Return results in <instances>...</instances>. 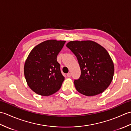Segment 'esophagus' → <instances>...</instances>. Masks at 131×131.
<instances>
[{"label":"esophagus","instance_id":"1","mask_svg":"<svg viewBox=\"0 0 131 131\" xmlns=\"http://www.w3.org/2000/svg\"><path fill=\"white\" fill-rule=\"evenodd\" d=\"M67 77L70 78V77H71V73H68V74H67Z\"/></svg>","mask_w":131,"mask_h":131}]
</instances>
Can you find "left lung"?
Returning <instances> with one entry per match:
<instances>
[{"mask_svg":"<svg viewBox=\"0 0 131 131\" xmlns=\"http://www.w3.org/2000/svg\"><path fill=\"white\" fill-rule=\"evenodd\" d=\"M66 47L76 56L81 70L79 78L74 81L77 91L87 96L102 93L110 84L114 73L107 51L91 40L71 41Z\"/></svg>","mask_w":131,"mask_h":131,"instance_id":"left-lung-1","label":"left lung"}]
</instances>
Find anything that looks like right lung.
Returning <instances> with one entry per match:
<instances>
[{"instance_id":"right-lung-1","label":"right lung","mask_w":131,"mask_h":131,"mask_svg":"<svg viewBox=\"0 0 131 131\" xmlns=\"http://www.w3.org/2000/svg\"><path fill=\"white\" fill-rule=\"evenodd\" d=\"M66 41L48 40L32 49L26 60L24 74L29 87L38 94L47 96L60 90L65 79L57 56Z\"/></svg>"}]
</instances>
